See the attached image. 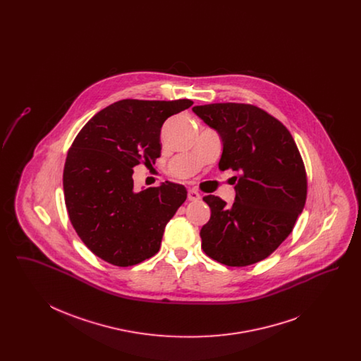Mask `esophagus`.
Returning <instances> with one entry per match:
<instances>
[{
  "label": "esophagus",
  "mask_w": 361,
  "mask_h": 361,
  "mask_svg": "<svg viewBox=\"0 0 361 361\" xmlns=\"http://www.w3.org/2000/svg\"><path fill=\"white\" fill-rule=\"evenodd\" d=\"M200 199V193L195 189H189L188 190V200L190 202H195V200H199Z\"/></svg>",
  "instance_id": "obj_1"
}]
</instances>
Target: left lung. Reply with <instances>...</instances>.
Wrapping results in <instances>:
<instances>
[{"label":"left lung","instance_id":"obj_1","mask_svg":"<svg viewBox=\"0 0 361 361\" xmlns=\"http://www.w3.org/2000/svg\"><path fill=\"white\" fill-rule=\"evenodd\" d=\"M193 112L224 142L219 169L233 177L235 202L218 196L203 200L211 218L202 230L208 257L227 267H247L271 256L291 234L307 196L302 155L287 127L252 104L196 105Z\"/></svg>","mask_w":361,"mask_h":361}]
</instances>
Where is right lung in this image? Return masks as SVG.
I'll use <instances>...</instances> for the list:
<instances>
[{"label":"right lung","instance_id":"1","mask_svg":"<svg viewBox=\"0 0 361 361\" xmlns=\"http://www.w3.org/2000/svg\"><path fill=\"white\" fill-rule=\"evenodd\" d=\"M193 104L127 99L108 105L71 143L63 169L70 222L86 247L116 267H131L159 250L165 226L187 199L181 184L134 192V166L161 155V127Z\"/></svg>","mask_w":361,"mask_h":361}]
</instances>
